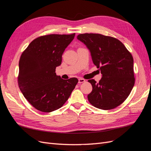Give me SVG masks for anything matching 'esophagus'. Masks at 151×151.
<instances>
[{"label": "esophagus", "mask_w": 151, "mask_h": 151, "mask_svg": "<svg viewBox=\"0 0 151 151\" xmlns=\"http://www.w3.org/2000/svg\"><path fill=\"white\" fill-rule=\"evenodd\" d=\"M86 82V80L84 79H79V84H81V83H85Z\"/></svg>", "instance_id": "esophagus-1"}]
</instances>
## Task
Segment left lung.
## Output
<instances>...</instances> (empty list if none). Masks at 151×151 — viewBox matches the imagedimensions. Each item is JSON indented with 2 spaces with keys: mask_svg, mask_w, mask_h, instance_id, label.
<instances>
[{
  "mask_svg": "<svg viewBox=\"0 0 151 151\" xmlns=\"http://www.w3.org/2000/svg\"><path fill=\"white\" fill-rule=\"evenodd\" d=\"M90 50L94 64L102 74L99 83L88 82L93 87L88 95L94 107L109 110L125 101L135 84L134 59L120 40L101 34L84 33L77 36Z\"/></svg>",
  "mask_w": 151,
  "mask_h": 151,
  "instance_id": "left-lung-1",
  "label": "left lung"
}]
</instances>
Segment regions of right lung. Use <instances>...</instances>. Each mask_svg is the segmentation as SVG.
<instances>
[{
    "mask_svg": "<svg viewBox=\"0 0 151 151\" xmlns=\"http://www.w3.org/2000/svg\"><path fill=\"white\" fill-rule=\"evenodd\" d=\"M74 36L75 33L40 36L21 54L18 86L27 101L40 111L50 113L60 108L78 83L75 77L62 79L55 73L63 52Z\"/></svg>",
    "mask_w": 151,
    "mask_h": 151,
    "instance_id": "add662e5",
    "label": "right lung"
}]
</instances>
